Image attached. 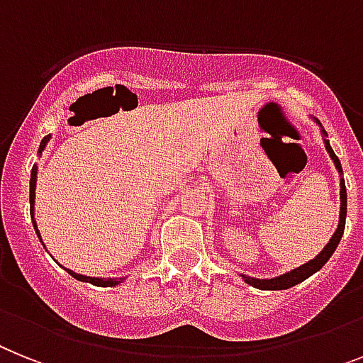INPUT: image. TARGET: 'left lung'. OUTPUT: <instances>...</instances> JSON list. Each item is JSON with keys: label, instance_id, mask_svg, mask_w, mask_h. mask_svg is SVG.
<instances>
[{"label": "left lung", "instance_id": "1", "mask_svg": "<svg viewBox=\"0 0 363 363\" xmlns=\"http://www.w3.org/2000/svg\"><path fill=\"white\" fill-rule=\"evenodd\" d=\"M325 133V131H323ZM326 135V133H325ZM325 146H326V152L330 154L332 161L336 164V169L341 172V163L337 160V155L334 154V150H332L330 143L325 139ZM340 200H341V211H340V224H337V230L334 232L332 239L328 241L325 248H323L321 252L317 254L313 259H310L308 263L301 265V267L293 269V271L286 272L282 277H277V278H269V280H259V278H250V277H245L242 274V280L247 284H250L252 287H257V289H267V291H278V289H289V287L296 286V284L304 282L306 278H310L313 272H317L319 269L325 265L330 256L334 254L336 247L340 245L341 241V235H343V230H345V217H347V189H345V182L341 179V191H340Z\"/></svg>", "mask_w": 363, "mask_h": 363}]
</instances>
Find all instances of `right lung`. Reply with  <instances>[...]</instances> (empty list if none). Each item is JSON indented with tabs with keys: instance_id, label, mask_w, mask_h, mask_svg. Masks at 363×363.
Returning <instances> with one entry per match:
<instances>
[{
	"instance_id": "add662e5",
	"label": "right lung",
	"mask_w": 363,
	"mask_h": 363,
	"mask_svg": "<svg viewBox=\"0 0 363 363\" xmlns=\"http://www.w3.org/2000/svg\"><path fill=\"white\" fill-rule=\"evenodd\" d=\"M48 139H50V135H46V137L42 139L40 148H38V152H40V154H42V150H44V146H46ZM35 189H37V167H33L31 182H29V203H31V218H33V211H35ZM33 226H35V230H37V223H35V220H33ZM37 233H38V230H37ZM38 238H40V233H38ZM68 274H72V277L76 278V280H81V282H89V284H92V286H101V287L116 286V284H121L122 280H124V278H107V280H104V278L83 277V274H77V272H74V271H68Z\"/></svg>"
}]
</instances>
